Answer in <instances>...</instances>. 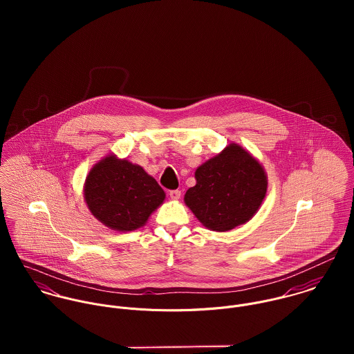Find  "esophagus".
<instances>
[{"instance_id":"obj_1","label":"esophagus","mask_w":354,"mask_h":354,"mask_svg":"<svg viewBox=\"0 0 354 354\" xmlns=\"http://www.w3.org/2000/svg\"><path fill=\"white\" fill-rule=\"evenodd\" d=\"M169 195H170V198H171L173 201H178V199L181 198V191H180V189H174V191H170Z\"/></svg>"}]
</instances>
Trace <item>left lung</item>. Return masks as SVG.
I'll return each mask as SVG.
<instances>
[{"instance_id": "obj_1", "label": "left lung", "mask_w": 354, "mask_h": 354, "mask_svg": "<svg viewBox=\"0 0 354 354\" xmlns=\"http://www.w3.org/2000/svg\"><path fill=\"white\" fill-rule=\"evenodd\" d=\"M196 185L185 204L205 227L227 232L248 222L267 192V176L256 158L239 145H229L195 171Z\"/></svg>"}]
</instances>
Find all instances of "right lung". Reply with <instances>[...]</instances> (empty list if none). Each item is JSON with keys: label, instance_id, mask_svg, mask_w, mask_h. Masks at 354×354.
Segmentation results:
<instances>
[{"label": "right lung", "instance_id": "right-lung-1", "mask_svg": "<svg viewBox=\"0 0 354 354\" xmlns=\"http://www.w3.org/2000/svg\"><path fill=\"white\" fill-rule=\"evenodd\" d=\"M159 184L139 165L107 155L88 173L84 199L91 214L113 230L132 232L165 201Z\"/></svg>", "mask_w": 354, "mask_h": 354}]
</instances>
